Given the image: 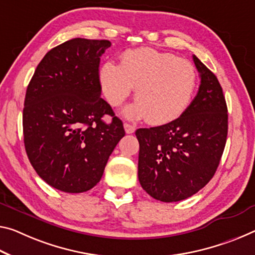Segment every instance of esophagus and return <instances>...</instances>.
I'll return each instance as SVG.
<instances>
[{"label": "esophagus", "instance_id": "1", "mask_svg": "<svg viewBox=\"0 0 255 255\" xmlns=\"http://www.w3.org/2000/svg\"><path fill=\"white\" fill-rule=\"evenodd\" d=\"M124 127H125V131H126V134H132V132H135L136 130V128L130 124H125Z\"/></svg>", "mask_w": 255, "mask_h": 255}]
</instances>
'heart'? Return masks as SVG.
Listing matches in <instances>:
<instances>
[{
	"mask_svg": "<svg viewBox=\"0 0 255 255\" xmlns=\"http://www.w3.org/2000/svg\"><path fill=\"white\" fill-rule=\"evenodd\" d=\"M99 77L112 107L120 106L136 87L137 102L125 109L124 115L130 120L147 118L153 125L178 119L191 104L197 86V72L191 62L149 47L125 52L121 64L106 62Z\"/></svg>",
	"mask_w": 255,
	"mask_h": 255,
	"instance_id": "1",
	"label": "heart"
}]
</instances>
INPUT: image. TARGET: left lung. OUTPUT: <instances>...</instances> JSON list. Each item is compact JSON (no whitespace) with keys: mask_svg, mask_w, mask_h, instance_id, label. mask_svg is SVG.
I'll list each match as a JSON object with an SVG mask.
<instances>
[{"mask_svg":"<svg viewBox=\"0 0 255 255\" xmlns=\"http://www.w3.org/2000/svg\"><path fill=\"white\" fill-rule=\"evenodd\" d=\"M201 84L178 119L159 127L139 128L138 180L161 202L194 195L217 171L228 132L227 104L216 75L193 55Z\"/></svg>","mask_w":255,"mask_h":255,"instance_id":"left-lung-1","label":"left lung"}]
</instances>
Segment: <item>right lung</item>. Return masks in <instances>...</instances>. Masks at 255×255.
Returning a JSON list of instances; mask_svg holds the SVG:
<instances>
[{"instance_id":"1","label":"right lung","mask_w":255,"mask_h":255,"mask_svg":"<svg viewBox=\"0 0 255 255\" xmlns=\"http://www.w3.org/2000/svg\"><path fill=\"white\" fill-rule=\"evenodd\" d=\"M107 39L74 38L48 51L27 87L22 113L26 153L37 175L59 191H90L125 136L123 121L101 98ZM113 117L106 124L102 117Z\"/></svg>"}]
</instances>
